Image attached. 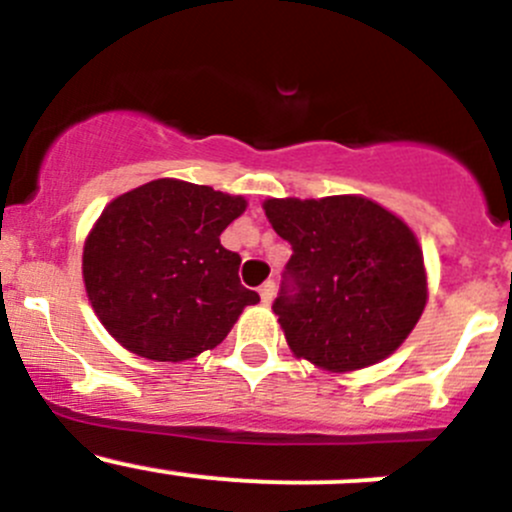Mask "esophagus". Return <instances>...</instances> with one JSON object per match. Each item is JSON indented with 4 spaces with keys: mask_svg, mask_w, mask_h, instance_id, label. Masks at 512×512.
Instances as JSON below:
<instances>
[{
    "mask_svg": "<svg viewBox=\"0 0 512 512\" xmlns=\"http://www.w3.org/2000/svg\"><path fill=\"white\" fill-rule=\"evenodd\" d=\"M260 299H262V304H270L272 299H275V282L267 280L265 285L260 287Z\"/></svg>",
    "mask_w": 512,
    "mask_h": 512,
    "instance_id": "esophagus-1",
    "label": "esophagus"
}]
</instances>
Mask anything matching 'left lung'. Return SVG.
<instances>
[{"instance_id":"left-lung-1","label":"left lung","mask_w":512,"mask_h":512,"mask_svg":"<svg viewBox=\"0 0 512 512\" xmlns=\"http://www.w3.org/2000/svg\"><path fill=\"white\" fill-rule=\"evenodd\" d=\"M262 208L292 245L272 304L289 349L329 371L364 369L394 354L428 297L409 225L361 195L272 198Z\"/></svg>"}]
</instances>
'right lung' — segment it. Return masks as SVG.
Here are the masks:
<instances>
[{"mask_svg": "<svg viewBox=\"0 0 512 512\" xmlns=\"http://www.w3.org/2000/svg\"><path fill=\"white\" fill-rule=\"evenodd\" d=\"M245 208L240 195L173 178L108 203L84 245L86 294L108 334L153 361L218 347L260 302L240 285V255L220 245Z\"/></svg>", "mask_w": 512, "mask_h": 512, "instance_id": "obj_1", "label": "right lung"}]
</instances>
